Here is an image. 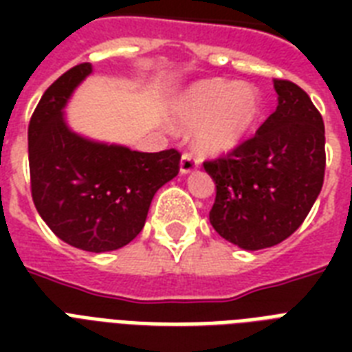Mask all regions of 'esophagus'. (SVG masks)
<instances>
[{"mask_svg":"<svg viewBox=\"0 0 352 352\" xmlns=\"http://www.w3.org/2000/svg\"><path fill=\"white\" fill-rule=\"evenodd\" d=\"M199 168V159L193 153H184L181 159V173H190Z\"/></svg>","mask_w":352,"mask_h":352,"instance_id":"obj_1","label":"esophagus"}]
</instances>
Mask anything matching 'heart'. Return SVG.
I'll list each match as a JSON object with an SVG mask.
<instances>
[{
	"label": "heart",
	"instance_id": "heart-1",
	"mask_svg": "<svg viewBox=\"0 0 352 352\" xmlns=\"http://www.w3.org/2000/svg\"><path fill=\"white\" fill-rule=\"evenodd\" d=\"M261 115V98L250 85L204 80L182 93L171 107L177 129H197L195 146L208 155L234 149L254 129Z\"/></svg>",
	"mask_w": 352,
	"mask_h": 352
}]
</instances>
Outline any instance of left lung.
I'll return each instance as SVG.
<instances>
[{"mask_svg": "<svg viewBox=\"0 0 352 352\" xmlns=\"http://www.w3.org/2000/svg\"><path fill=\"white\" fill-rule=\"evenodd\" d=\"M276 111L256 135L225 157L206 160L215 182L210 223L245 250H261L294 234L311 212L325 175V126L300 85L274 80Z\"/></svg>", "mask_w": 352, "mask_h": 352, "instance_id": "left-lung-1", "label": "left lung"}]
</instances>
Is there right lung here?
Returning a JSON list of instances; mask_svg holds the SVG:
<instances>
[{
	"instance_id": "right-lung-1",
	"label": "right lung",
	"mask_w": 352,
	"mask_h": 352,
	"mask_svg": "<svg viewBox=\"0 0 352 352\" xmlns=\"http://www.w3.org/2000/svg\"><path fill=\"white\" fill-rule=\"evenodd\" d=\"M91 71V63L74 65L43 93L29 122V168L47 226L67 245L100 254L140 234L157 190L179 173L181 153H142L71 131L63 107Z\"/></svg>"
}]
</instances>
